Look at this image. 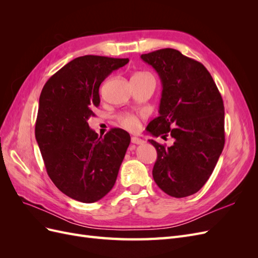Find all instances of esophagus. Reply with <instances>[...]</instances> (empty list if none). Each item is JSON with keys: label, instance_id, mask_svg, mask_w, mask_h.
Masks as SVG:
<instances>
[{"label": "esophagus", "instance_id": "obj_1", "mask_svg": "<svg viewBox=\"0 0 258 258\" xmlns=\"http://www.w3.org/2000/svg\"><path fill=\"white\" fill-rule=\"evenodd\" d=\"M131 143H134V144H142V143H144V141H143L142 139H140L138 137H132L131 138Z\"/></svg>", "mask_w": 258, "mask_h": 258}]
</instances>
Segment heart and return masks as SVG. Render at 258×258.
Here are the masks:
<instances>
[{
	"instance_id": "obj_1",
	"label": "heart",
	"mask_w": 258,
	"mask_h": 258,
	"mask_svg": "<svg viewBox=\"0 0 258 258\" xmlns=\"http://www.w3.org/2000/svg\"><path fill=\"white\" fill-rule=\"evenodd\" d=\"M146 75L147 74H145V73H136L134 76H146ZM118 121L121 126H123L124 128H127L128 130H131V131H136L140 127V118L134 114H128V113L120 114L118 116Z\"/></svg>"
}]
</instances>
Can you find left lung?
I'll list each match as a JSON object with an SVG mask.
<instances>
[{"mask_svg":"<svg viewBox=\"0 0 258 258\" xmlns=\"http://www.w3.org/2000/svg\"><path fill=\"white\" fill-rule=\"evenodd\" d=\"M141 58L162 84L159 116L146 130L166 141L173 139L170 146L150 140L157 151L154 181L171 197L190 196L207 183L224 148L222 96L206 67L176 49L155 50Z\"/></svg>","mask_w":258,"mask_h":258,"instance_id":"1","label":"left lung"}]
</instances>
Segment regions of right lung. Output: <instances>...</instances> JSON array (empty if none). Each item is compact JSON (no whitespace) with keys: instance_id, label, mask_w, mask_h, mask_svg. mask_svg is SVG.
I'll return each mask as SVG.
<instances>
[{"instance_id":"add662e5","label":"right lung","mask_w":258,"mask_h":258,"mask_svg":"<svg viewBox=\"0 0 258 258\" xmlns=\"http://www.w3.org/2000/svg\"><path fill=\"white\" fill-rule=\"evenodd\" d=\"M128 58L87 54L75 58L46 82L40 96L35 138L46 171L70 198L91 204L116 182L130 143L127 131L113 128L99 137L88 124L100 104V85Z\"/></svg>"}]
</instances>
